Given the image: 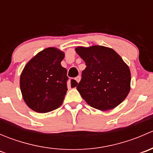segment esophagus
<instances>
[{"label":"esophagus","mask_w":153,"mask_h":153,"mask_svg":"<svg viewBox=\"0 0 153 153\" xmlns=\"http://www.w3.org/2000/svg\"><path fill=\"white\" fill-rule=\"evenodd\" d=\"M75 81H77V82H78V83H79L80 80H81V76H77L76 78H75Z\"/></svg>","instance_id":"1"}]
</instances>
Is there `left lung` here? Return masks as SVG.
<instances>
[{
	"instance_id": "left-lung-1",
	"label": "left lung",
	"mask_w": 153,
	"mask_h": 153,
	"mask_svg": "<svg viewBox=\"0 0 153 153\" xmlns=\"http://www.w3.org/2000/svg\"><path fill=\"white\" fill-rule=\"evenodd\" d=\"M75 51L86 66L76 87L84 101L101 111L119 105L129 94L131 81L129 68L121 56L103 46L78 47Z\"/></svg>"
}]
</instances>
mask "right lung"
Segmentation results:
<instances>
[{"label": "right lung", "mask_w": 153, "mask_h": 153, "mask_svg": "<svg viewBox=\"0 0 153 153\" xmlns=\"http://www.w3.org/2000/svg\"><path fill=\"white\" fill-rule=\"evenodd\" d=\"M62 51L55 47L44 49L32 58L23 69L20 87L24 101L40 113L55 110L62 104L67 91V71L61 66ZM78 83L71 80L72 87Z\"/></svg>", "instance_id": "1"}]
</instances>
